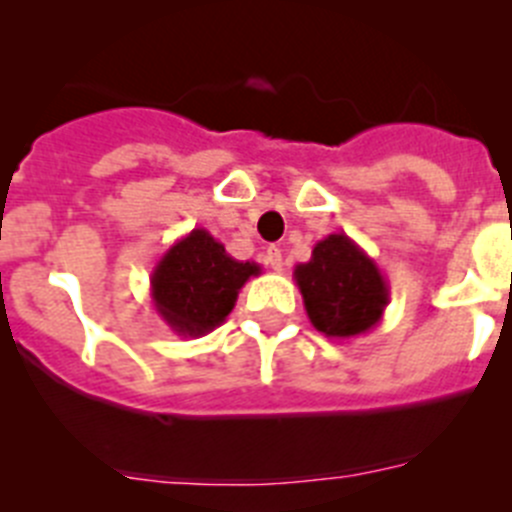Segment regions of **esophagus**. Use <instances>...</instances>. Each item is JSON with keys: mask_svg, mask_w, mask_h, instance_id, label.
<instances>
[{"mask_svg": "<svg viewBox=\"0 0 512 512\" xmlns=\"http://www.w3.org/2000/svg\"><path fill=\"white\" fill-rule=\"evenodd\" d=\"M264 261H266V264H269V269H274V271H282L284 269V256H282V251H279V248L271 246L269 251L264 253Z\"/></svg>", "mask_w": 512, "mask_h": 512, "instance_id": "esophagus-1", "label": "esophagus"}]
</instances>
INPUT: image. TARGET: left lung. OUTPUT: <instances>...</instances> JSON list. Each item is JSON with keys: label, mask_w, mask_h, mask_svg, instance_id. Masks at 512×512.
<instances>
[{"label": "left lung", "mask_w": 512, "mask_h": 512, "mask_svg": "<svg viewBox=\"0 0 512 512\" xmlns=\"http://www.w3.org/2000/svg\"><path fill=\"white\" fill-rule=\"evenodd\" d=\"M307 318L328 338H356L382 320L390 284L346 233L315 243L307 264L295 266Z\"/></svg>", "instance_id": "left-lung-1"}]
</instances>
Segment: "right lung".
<instances>
[{
    "instance_id": "1",
    "label": "right lung",
    "mask_w": 512,
    "mask_h": 512,
    "mask_svg": "<svg viewBox=\"0 0 512 512\" xmlns=\"http://www.w3.org/2000/svg\"><path fill=\"white\" fill-rule=\"evenodd\" d=\"M261 266L235 261L205 228H194L161 256L151 274V300L176 336H205L225 323L238 292Z\"/></svg>"
}]
</instances>
